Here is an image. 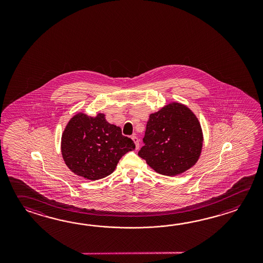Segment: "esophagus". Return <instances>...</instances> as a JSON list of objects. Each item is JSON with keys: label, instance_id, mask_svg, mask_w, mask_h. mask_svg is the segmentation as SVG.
<instances>
[{"label": "esophagus", "instance_id": "34e87169", "mask_svg": "<svg viewBox=\"0 0 263 263\" xmlns=\"http://www.w3.org/2000/svg\"><path fill=\"white\" fill-rule=\"evenodd\" d=\"M132 139H133V141L134 142V144H135V148H136V149H138V148H139V139H138L136 136H133V137H132Z\"/></svg>", "mask_w": 263, "mask_h": 263}]
</instances>
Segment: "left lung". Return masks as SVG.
Segmentation results:
<instances>
[{"instance_id":"8db88e82","label":"left lung","mask_w":263,"mask_h":263,"mask_svg":"<svg viewBox=\"0 0 263 263\" xmlns=\"http://www.w3.org/2000/svg\"><path fill=\"white\" fill-rule=\"evenodd\" d=\"M138 152L157 173L173 177L196 164L203 146L201 125L189 107L170 102L149 115Z\"/></svg>"}]
</instances>
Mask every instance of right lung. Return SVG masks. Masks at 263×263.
<instances>
[{
	"instance_id": "right-lung-1",
	"label": "right lung",
	"mask_w": 263,
	"mask_h": 263,
	"mask_svg": "<svg viewBox=\"0 0 263 263\" xmlns=\"http://www.w3.org/2000/svg\"><path fill=\"white\" fill-rule=\"evenodd\" d=\"M135 148L134 141L110 124L105 115L78 112L62 134V157L70 171L90 180L112 174L124 154Z\"/></svg>"
}]
</instances>
